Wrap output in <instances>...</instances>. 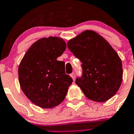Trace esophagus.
<instances>
[{"instance_id":"esophagus-1","label":"esophagus","mask_w":134,"mask_h":134,"mask_svg":"<svg viewBox=\"0 0 134 134\" xmlns=\"http://www.w3.org/2000/svg\"><path fill=\"white\" fill-rule=\"evenodd\" d=\"M70 76L71 77H72V79H73V80H75V73H72L70 75Z\"/></svg>"}]
</instances>
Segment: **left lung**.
Instances as JSON below:
<instances>
[{"mask_svg": "<svg viewBox=\"0 0 134 134\" xmlns=\"http://www.w3.org/2000/svg\"><path fill=\"white\" fill-rule=\"evenodd\" d=\"M67 47L82 63V77L75 83L88 99L102 102L115 94L123 78L122 62L104 38L86 30L71 39Z\"/></svg>", "mask_w": 134, "mask_h": 134, "instance_id": "1", "label": "left lung"}]
</instances>
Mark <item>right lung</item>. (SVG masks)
Here are the masks:
<instances>
[{"instance_id":"obj_1","label":"right lung","mask_w":134,"mask_h":134,"mask_svg":"<svg viewBox=\"0 0 134 134\" xmlns=\"http://www.w3.org/2000/svg\"><path fill=\"white\" fill-rule=\"evenodd\" d=\"M65 48L62 38H41L30 46L19 64V81L22 91L40 107L51 109L60 104L73 82L65 74V63L57 60Z\"/></svg>"}]
</instances>
